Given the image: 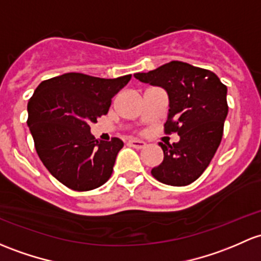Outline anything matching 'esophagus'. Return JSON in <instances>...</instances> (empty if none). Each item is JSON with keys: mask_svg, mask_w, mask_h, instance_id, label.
<instances>
[{"mask_svg": "<svg viewBox=\"0 0 261 261\" xmlns=\"http://www.w3.org/2000/svg\"><path fill=\"white\" fill-rule=\"evenodd\" d=\"M130 146L135 147V149H144L145 146H146V144H145L144 141H141V140H128L127 142Z\"/></svg>", "mask_w": 261, "mask_h": 261, "instance_id": "esophagus-1", "label": "esophagus"}]
</instances>
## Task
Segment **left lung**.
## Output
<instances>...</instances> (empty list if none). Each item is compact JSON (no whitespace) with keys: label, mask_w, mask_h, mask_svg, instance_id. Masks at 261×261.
Listing matches in <instances>:
<instances>
[{"label":"left lung","mask_w":261,"mask_h":261,"mask_svg":"<svg viewBox=\"0 0 261 261\" xmlns=\"http://www.w3.org/2000/svg\"><path fill=\"white\" fill-rule=\"evenodd\" d=\"M141 82L161 86L169 95L165 134H177L179 142L160 146L164 161L151 175L160 182L186 186L201 176L221 142L227 115L226 86L205 68L171 61L149 72L135 73Z\"/></svg>","instance_id":"1"}]
</instances>
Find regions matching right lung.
I'll use <instances>...</instances> for the list:
<instances>
[{
	"label": "right lung",
	"mask_w": 261,
	"mask_h": 261,
	"mask_svg": "<svg viewBox=\"0 0 261 261\" xmlns=\"http://www.w3.org/2000/svg\"><path fill=\"white\" fill-rule=\"evenodd\" d=\"M130 80L131 75L100 79L68 72L41 82L29 100L27 125L38 158L71 190H94L111 176L123 142L98 141L90 123L108 114L112 97Z\"/></svg>",
	"instance_id": "obj_1"
}]
</instances>
